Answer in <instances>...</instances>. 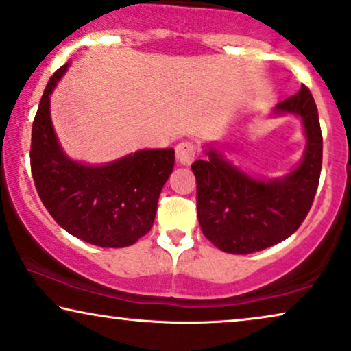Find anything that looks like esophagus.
<instances>
[{
  "instance_id": "obj_1",
  "label": "esophagus",
  "mask_w": 351,
  "mask_h": 351,
  "mask_svg": "<svg viewBox=\"0 0 351 351\" xmlns=\"http://www.w3.org/2000/svg\"><path fill=\"white\" fill-rule=\"evenodd\" d=\"M195 154H197V147H195L192 142H180L176 147L177 161L184 166L192 165V161L195 159Z\"/></svg>"
}]
</instances>
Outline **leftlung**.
I'll return each mask as SVG.
<instances>
[{
	"label": "left lung",
	"instance_id": "obj_1",
	"mask_svg": "<svg viewBox=\"0 0 351 351\" xmlns=\"http://www.w3.org/2000/svg\"><path fill=\"white\" fill-rule=\"evenodd\" d=\"M285 114L302 119L306 147L300 165L284 177L250 176L213 145L204 148L206 159L192 165L199 226L222 252L248 254L272 247L292 235L311 209L321 176L322 134L315 98L306 86L272 109V116Z\"/></svg>",
	"mask_w": 351,
	"mask_h": 351
}]
</instances>
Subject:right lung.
Returning <instances> with one entry per match:
<instances>
[{"label": "right lung", "mask_w": 351, "mask_h": 351, "mask_svg": "<svg viewBox=\"0 0 351 351\" xmlns=\"http://www.w3.org/2000/svg\"><path fill=\"white\" fill-rule=\"evenodd\" d=\"M69 62L49 79L32 125L30 166L38 197L71 235L103 248H124L148 234L158 198L174 167V149H138L106 165L71 159L59 145L49 95Z\"/></svg>", "instance_id": "right-lung-1"}]
</instances>
